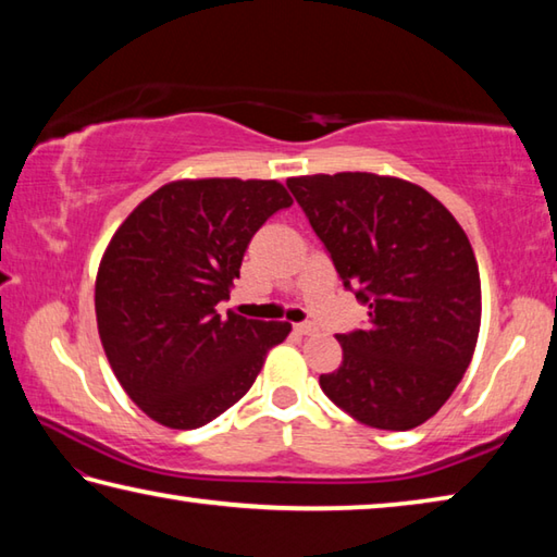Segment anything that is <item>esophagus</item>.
Returning a JSON list of instances; mask_svg holds the SVG:
<instances>
[{"label":"esophagus","mask_w":557,"mask_h":557,"mask_svg":"<svg viewBox=\"0 0 557 557\" xmlns=\"http://www.w3.org/2000/svg\"><path fill=\"white\" fill-rule=\"evenodd\" d=\"M294 333H296V335H313V333H315V325L298 323V325H294Z\"/></svg>","instance_id":"esophagus-1"}]
</instances>
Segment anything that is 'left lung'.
Segmentation results:
<instances>
[{
    "label": "left lung",
    "instance_id": "8db88e82",
    "mask_svg": "<svg viewBox=\"0 0 557 557\" xmlns=\"http://www.w3.org/2000/svg\"><path fill=\"white\" fill-rule=\"evenodd\" d=\"M286 185L343 286L369 308L364 330L337 335L343 364L320 374V388L379 431L425 423L460 384L480 335V269L465 230L401 178L318 173Z\"/></svg>",
    "mask_w": 557,
    "mask_h": 557
}]
</instances>
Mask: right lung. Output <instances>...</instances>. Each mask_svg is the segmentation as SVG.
<instances>
[{
	"instance_id": "obj_1",
	"label": "right lung",
	"mask_w": 557,
	"mask_h": 557,
	"mask_svg": "<svg viewBox=\"0 0 557 557\" xmlns=\"http://www.w3.org/2000/svg\"><path fill=\"white\" fill-rule=\"evenodd\" d=\"M290 205L276 181H175L114 232L97 271V330L114 376L156 423H210L288 337V323L220 315L218 306L253 234Z\"/></svg>"
}]
</instances>
